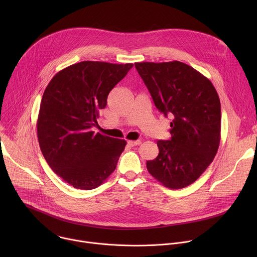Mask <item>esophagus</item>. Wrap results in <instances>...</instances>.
Segmentation results:
<instances>
[{"label": "esophagus", "instance_id": "esophagus-1", "mask_svg": "<svg viewBox=\"0 0 257 257\" xmlns=\"http://www.w3.org/2000/svg\"><path fill=\"white\" fill-rule=\"evenodd\" d=\"M128 144L133 148V146H136V145L141 144V141H140V140H129V141H128Z\"/></svg>", "mask_w": 257, "mask_h": 257}]
</instances>
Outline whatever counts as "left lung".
I'll use <instances>...</instances> for the list:
<instances>
[{"instance_id": "1", "label": "left lung", "mask_w": 257, "mask_h": 257, "mask_svg": "<svg viewBox=\"0 0 257 257\" xmlns=\"http://www.w3.org/2000/svg\"><path fill=\"white\" fill-rule=\"evenodd\" d=\"M160 112L170 116V140H158L149 173L170 189L195 182L213 161L221 141V102L208 78L179 61L135 63Z\"/></svg>"}]
</instances>
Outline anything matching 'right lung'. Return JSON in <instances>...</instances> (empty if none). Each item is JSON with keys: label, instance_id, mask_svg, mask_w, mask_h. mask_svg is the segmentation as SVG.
<instances>
[{"label": "right lung", "instance_id": "right-lung-1", "mask_svg": "<svg viewBox=\"0 0 257 257\" xmlns=\"http://www.w3.org/2000/svg\"><path fill=\"white\" fill-rule=\"evenodd\" d=\"M133 67L83 61L61 71L48 84L36 123L41 151L52 170L76 189L91 190L111 175L126 140L94 133L107 95Z\"/></svg>", "mask_w": 257, "mask_h": 257}]
</instances>
